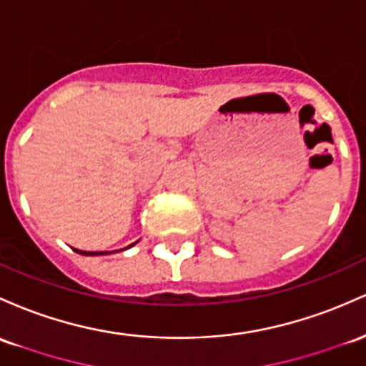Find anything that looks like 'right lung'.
Instances as JSON below:
<instances>
[{
	"label": "right lung",
	"instance_id": "obj_1",
	"mask_svg": "<svg viewBox=\"0 0 366 366\" xmlns=\"http://www.w3.org/2000/svg\"><path fill=\"white\" fill-rule=\"evenodd\" d=\"M135 243H137V242H135ZM135 243L128 244L127 248H132ZM74 252H78V254H81V255H107V254H111V252H83V250H76V248H74Z\"/></svg>",
	"mask_w": 366,
	"mask_h": 366
}]
</instances>
